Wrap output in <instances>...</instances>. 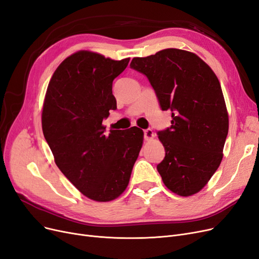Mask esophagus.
<instances>
[{
	"label": "esophagus",
	"instance_id": "34e87169",
	"mask_svg": "<svg viewBox=\"0 0 259 259\" xmlns=\"http://www.w3.org/2000/svg\"><path fill=\"white\" fill-rule=\"evenodd\" d=\"M155 138V133L151 129H146L144 130V139L145 141H150Z\"/></svg>",
	"mask_w": 259,
	"mask_h": 259
}]
</instances>
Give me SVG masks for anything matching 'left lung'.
Masks as SVG:
<instances>
[{
	"mask_svg": "<svg viewBox=\"0 0 259 259\" xmlns=\"http://www.w3.org/2000/svg\"><path fill=\"white\" fill-rule=\"evenodd\" d=\"M130 67L147 76L170 127L158 132L165 157L157 169L164 185L180 196L199 192L223 158L228 114L221 85L199 57L180 49L135 57Z\"/></svg>",
	"mask_w": 259,
	"mask_h": 259,
	"instance_id": "1",
	"label": "left lung"
}]
</instances>
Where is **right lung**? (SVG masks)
<instances>
[{"instance_id":"1","label":"right lung","mask_w":259,"mask_h":259,"mask_svg":"<svg viewBox=\"0 0 259 259\" xmlns=\"http://www.w3.org/2000/svg\"><path fill=\"white\" fill-rule=\"evenodd\" d=\"M130 59L114 61L79 51L64 60L48 85L41 123L62 173L96 202H110L126 190L143 144V130H110L102 120L116 110L113 80Z\"/></svg>"}]
</instances>
